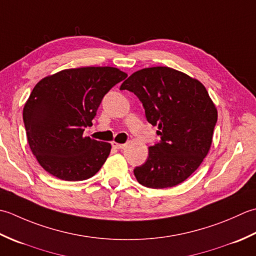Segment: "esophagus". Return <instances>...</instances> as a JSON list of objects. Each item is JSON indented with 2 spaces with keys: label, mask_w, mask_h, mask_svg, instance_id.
Segmentation results:
<instances>
[{
  "label": "esophagus",
  "mask_w": 256,
  "mask_h": 256,
  "mask_svg": "<svg viewBox=\"0 0 256 256\" xmlns=\"http://www.w3.org/2000/svg\"><path fill=\"white\" fill-rule=\"evenodd\" d=\"M112 147L116 148V149H124V144H118V142H112Z\"/></svg>",
  "instance_id": "obj_1"
}]
</instances>
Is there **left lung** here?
Masks as SVG:
<instances>
[{"mask_svg":"<svg viewBox=\"0 0 256 256\" xmlns=\"http://www.w3.org/2000/svg\"><path fill=\"white\" fill-rule=\"evenodd\" d=\"M120 90L134 92L148 122L159 128L160 142L149 147L146 162L134 169L136 179L152 189L184 182L208 154L218 120L206 87L184 72L159 66L134 72Z\"/></svg>","mask_w":256,"mask_h":256,"instance_id":"1","label":"left lung"}]
</instances>
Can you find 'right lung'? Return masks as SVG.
<instances>
[{
	"label": "right lung",
	"mask_w": 256,
	"mask_h": 256,
	"mask_svg": "<svg viewBox=\"0 0 256 256\" xmlns=\"http://www.w3.org/2000/svg\"><path fill=\"white\" fill-rule=\"evenodd\" d=\"M127 77L114 67L62 70L36 84L26 102L23 122L33 154L45 171L66 181L95 176L110 144L82 137L104 96Z\"/></svg>",
	"instance_id": "add662e5"
}]
</instances>
